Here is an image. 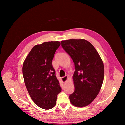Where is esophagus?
<instances>
[{
	"instance_id": "34e87169",
	"label": "esophagus",
	"mask_w": 125,
	"mask_h": 125,
	"mask_svg": "<svg viewBox=\"0 0 125 125\" xmlns=\"http://www.w3.org/2000/svg\"><path fill=\"white\" fill-rule=\"evenodd\" d=\"M68 76H65L64 77H62V81L63 82H65L66 81H67V79H68Z\"/></svg>"
}]
</instances>
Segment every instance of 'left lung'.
<instances>
[{"mask_svg": "<svg viewBox=\"0 0 125 125\" xmlns=\"http://www.w3.org/2000/svg\"><path fill=\"white\" fill-rule=\"evenodd\" d=\"M61 46L75 64L73 76L75 91L69 95L71 103L77 107L89 105L102 87L104 67L96 49L84 39L61 41Z\"/></svg>", "mask_w": 125, "mask_h": 125, "instance_id": "obj_1", "label": "left lung"}]
</instances>
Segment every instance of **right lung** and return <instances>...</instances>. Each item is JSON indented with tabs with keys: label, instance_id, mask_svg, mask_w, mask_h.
Here are the masks:
<instances>
[{
	"label": "right lung",
	"instance_id": "right-lung-1",
	"mask_svg": "<svg viewBox=\"0 0 125 125\" xmlns=\"http://www.w3.org/2000/svg\"><path fill=\"white\" fill-rule=\"evenodd\" d=\"M59 41H49L34 46L23 62L22 73L31 98L39 107L51 109L61 91L52 61Z\"/></svg>",
	"mask_w": 125,
	"mask_h": 125
}]
</instances>
